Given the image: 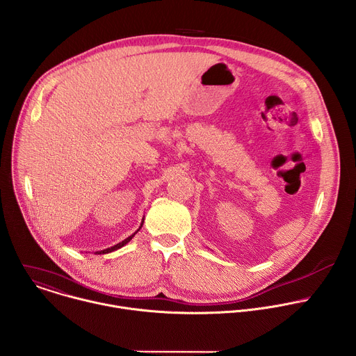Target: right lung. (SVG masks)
<instances>
[{
    "label": "right lung",
    "instance_id": "obj_1",
    "mask_svg": "<svg viewBox=\"0 0 356 356\" xmlns=\"http://www.w3.org/2000/svg\"><path fill=\"white\" fill-rule=\"evenodd\" d=\"M143 222H145V218H143V220H141V225H140V227H138V229H137V232H138V230H140V229H141V227H143ZM137 232H136V233H133V234H131V236H129V237H127V238H124V240H123V241H120V243H118V244H116V245H113V247H109V248H105V250H101V251H97V252H95V254H108V252H112V251H116V250H119V248H122V247H123V245H126V244H127V243H129V241H130V240H131V238H133V237H134V236H136V234H137Z\"/></svg>",
    "mask_w": 356,
    "mask_h": 356
}]
</instances>
